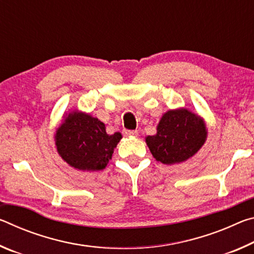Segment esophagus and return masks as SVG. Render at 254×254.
Segmentation results:
<instances>
[{"instance_id": "esophagus-1", "label": "esophagus", "mask_w": 254, "mask_h": 254, "mask_svg": "<svg viewBox=\"0 0 254 254\" xmlns=\"http://www.w3.org/2000/svg\"><path fill=\"white\" fill-rule=\"evenodd\" d=\"M123 133H124V135H127V136H132V135H136L137 131L136 130H124Z\"/></svg>"}]
</instances>
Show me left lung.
I'll return each mask as SVG.
<instances>
[{"label":"left lung","instance_id":"obj_1","mask_svg":"<svg viewBox=\"0 0 254 254\" xmlns=\"http://www.w3.org/2000/svg\"><path fill=\"white\" fill-rule=\"evenodd\" d=\"M207 135L203 120L186 109L171 110L162 115L157 134L145 142L157 161L165 165L179 163L194 156Z\"/></svg>","mask_w":254,"mask_h":254}]
</instances>
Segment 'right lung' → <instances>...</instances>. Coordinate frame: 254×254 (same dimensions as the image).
<instances>
[{"mask_svg": "<svg viewBox=\"0 0 254 254\" xmlns=\"http://www.w3.org/2000/svg\"><path fill=\"white\" fill-rule=\"evenodd\" d=\"M58 153L68 165L79 170H102L112 159L122 139L120 132L107 134L105 124L81 112H72L55 135Z\"/></svg>", "mask_w": 254, "mask_h": 254, "instance_id": "1", "label": "right lung"}]
</instances>
